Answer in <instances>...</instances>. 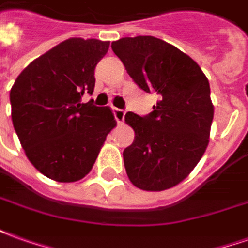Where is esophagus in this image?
Wrapping results in <instances>:
<instances>
[{
    "mask_svg": "<svg viewBox=\"0 0 248 248\" xmlns=\"http://www.w3.org/2000/svg\"><path fill=\"white\" fill-rule=\"evenodd\" d=\"M114 117H115V121H117V124H122L124 121V110H121V108H114L113 110Z\"/></svg>",
    "mask_w": 248,
    "mask_h": 248,
    "instance_id": "34e87169",
    "label": "esophagus"
}]
</instances>
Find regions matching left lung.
<instances>
[{
	"label": "left lung",
	"instance_id": "8db88e82",
	"mask_svg": "<svg viewBox=\"0 0 248 248\" xmlns=\"http://www.w3.org/2000/svg\"><path fill=\"white\" fill-rule=\"evenodd\" d=\"M133 81L158 102L145 117L129 113L135 133L124 151L130 182L146 191L177 186L206 151L214 118L210 83L192 58L151 35L124 37L111 44Z\"/></svg>",
	"mask_w": 248,
	"mask_h": 248
}]
</instances>
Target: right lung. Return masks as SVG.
Masks as SVG:
<instances>
[{"instance_id": "add662e5", "label": "right lung", "mask_w": 248, "mask_h": 248, "mask_svg": "<svg viewBox=\"0 0 248 248\" xmlns=\"http://www.w3.org/2000/svg\"><path fill=\"white\" fill-rule=\"evenodd\" d=\"M108 41L69 38L30 62L10 90L12 121L31 165L57 182L87 175L115 127L110 108L82 102Z\"/></svg>"}]
</instances>
